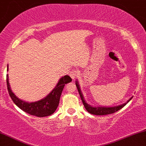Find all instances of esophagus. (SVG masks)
<instances>
[{"mask_svg": "<svg viewBox=\"0 0 146 146\" xmlns=\"http://www.w3.org/2000/svg\"><path fill=\"white\" fill-rule=\"evenodd\" d=\"M79 74H80V73H79L78 71H77V70H72V71L70 72L69 75L71 76V78L73 79V80H75V78H78Z\"/></svg>", "mask_w": 146, "mask_h": 146, "instance_id": "34e87169", "label": "esophagus"}]
</instances>
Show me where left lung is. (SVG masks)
<instances>
[{
    "label": "left lung",
    "mask_w": 146,
    "mask_h": 146,
    "mask_svg": "<svg viewBox=\"0 0 146 146\" xmlns=\"http://www.w3.org/2000/svg\"><path fill=\"white\" fill-rule=\"evenodd\" d=\"M75 85H76L79 93H80V98H81V100L82 101V103L84 106L86 110L89 113L93 114V115H109V114L115 113V112L118 111L119 110L121 109L123 106H125L127 104V103H128V102L132 100V98H133V97H132V98L129 99L125 103L121 105L116 106H112V107L92 106L88 104V103H86V102L85 101V100L84 99L83 94L82 93V91H81V89H80V85H79L78 81H75Z\"/></svg>",
    "instance_id": "obj_1"
}]
</instances>
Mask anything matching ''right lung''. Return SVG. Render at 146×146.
Instances as JSON below:
<instances>
[{
    "mask_svg": "<svg viewBox=\"0 0 146 146\" xmlns=\"http://www.w3.org/2000/svg\"><path fill=\"white\" fill-rule=\"evenodd\" d=\"M8 69L9 68L7 66V71ZM71 81L72 79L68 75H64L60 79L56 87L44 98L37 102H27L19 99L13 93L9 83V77L8 75H7V86L8 92L15 104L25 113L38 117L49 116L56 111L59 105L60 98L64 87L65 84L71 82Z\"/></svg>",
    "mask_w": 146,
    "mask_h": 146,
    "instance_id": "right-lung-1",
    "label": "right lung"
}]
</instances>
